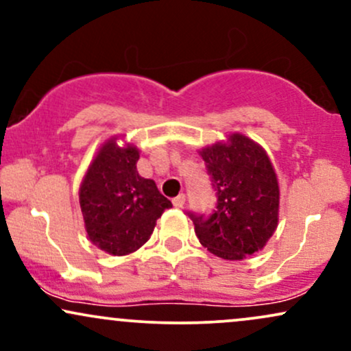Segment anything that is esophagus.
Instances as JSON below:
<instances>
[{
	"instance_id": "obj_1",
	"label": "esophagus",
	"mask_w": 351,
	"mask_h": 351,
	"mask_svg": "<svg viewBox=\"0 0 351 351\" xmlns=\"http://www.w3.org/2000/svg\"><path fill=\"white\" fill-rule=\"evenodd\" d=\"M184 201H186V196H184L183 193H181V195L176 196V198H173V206L181 208L184 204Z\"/></svg>"
}]
</instances>
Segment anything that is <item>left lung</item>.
<instances>
[{"instance_id":"obj_1","label":"left lung","mask_w":351,"mask_h":351,"mask_svg":"<svg viewBox=\"0 0 351 351\" xmlns=\"http://www.w3.org/2000/svg\"><path fill=\"white\" fill-rule=\"evenodd\" d=\"M216 191L211 215L189 211L199 243L228 261L261 251L279 219V184L271 160L247 136L199 152Z\"/></svg>"}]
</instances>
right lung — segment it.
<instances>
[{
    "mask_svg": "<svg viewBox=\"0 0 351 351\" xmlns=\"http://www.w3.org/2000/svg\"><path fill=\"white\" fill-rule=\"evenodd\" d=\"M136 147H117L115 138L102 145L90 163L79 201L88 239L114 256L136 251L150 239L156 219L171 208L155 181L136 171Z\"/></svg>",
    "mask_w": 351,
    "mask_h": 351,
    "instance_id": "right-lung-1",
    "label": "right lung"
}]
</instances>
